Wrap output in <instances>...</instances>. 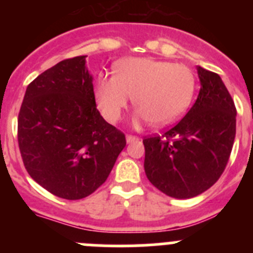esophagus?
<instances>
[{"mask_svg":"<svg viewBox=\"0 0 253 253\" xmlns=\"http://www.w3.org/2000/svg\"><path fill=\"white\" fill-rule=\"evenodd\" d=\"M138 139H139V138L134 137V135H126V143H133Z\"/></svg>","mask_w":253,"mask_h":253,"instance_id":"obj_1","label":"esophagus"}]
</instances>
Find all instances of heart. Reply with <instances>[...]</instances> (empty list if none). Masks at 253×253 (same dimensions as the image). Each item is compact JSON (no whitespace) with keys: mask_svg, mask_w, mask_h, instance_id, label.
Instances as JSON below:
<instances>
[{"mask_svg":"<svg viewBox=\"0 0 253 253\" xmlns=\"http://www.w3.org/2000/svg\"><path fill=\"white\" fill-rule=\"evenodd\" d=\"M196 78L185 64L149 58H129L114 67L113 77H100L93 96L97 109L109 123L119 122L129 97L137 113V125L151 122L163 126L177 120L194 99Z\"/></svg>","mask_w":253,"mask_h":253,"instance_id":"b5f03b06","label":"heart"}]
</instances>
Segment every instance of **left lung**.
<instances>
[{
	"label": "left lung",
	"mask_w": 253,
	"mask_h": 253,
	"mask_svg": "<svg viewBox=\"0 0 253 253\" xmlns=\"http://www.w3.org/2000/svg\"><path fill=\"white\" fill-rule=\"evenodd\" d=\"M198 75L202 86L189 113L161 137L143 139L147 177L176 199L194 198L215 184L236 137V106L222 78L202 67Z\"/></svg>",
	"instance_id": "left-lung-1"
}]
</instances>
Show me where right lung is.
<instances>
[{
  "mask_svg": "<svg viewBox=\"0 0 253 253\" xmlns=\"http://www.w3.org/2000/svg\"><path fill=\"white\" fill-rule=\"evenodd\" d=\"M17 139L31 178L67 200L99 189L126 144L96 107L86 55L62 60L29 84Z\"/></svg>",
  "mask_w": 253,
  "mask_h": 253,
  "instance_id": "add662e5",
  "label": "right lung"
}]
</instances>
